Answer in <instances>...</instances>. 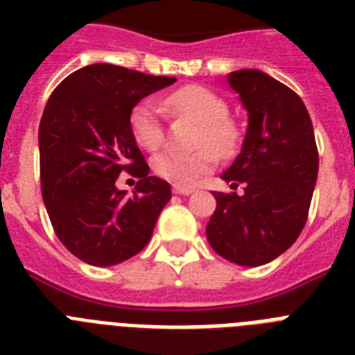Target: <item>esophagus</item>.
Wrapping results in <instances>:
<instances>
[{"mask_svg":"<svg viewBox=\"0 0 355 355\" xmlns=\"http://www.w3.org/2000/svg\"><path fill=\"white\" fill-rule=\"evenodd\" d=\"M173 191L178 195H189L193 193L195 188L193 186H186V184H173Z\"/></svg>","mask_w":355,"mask_h":355,"instance_id":"obj_1","label":"esophagus"}]
</instances>
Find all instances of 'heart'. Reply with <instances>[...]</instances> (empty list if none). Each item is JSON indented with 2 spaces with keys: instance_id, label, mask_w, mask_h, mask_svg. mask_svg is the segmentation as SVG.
<instances>
[{
  "instance_id": "heart-1",
  "label": "heart",
  "mask_w": 355,
  "mask_h": 355,
  "mask_svg": "<svg viewBox=\"0 0 355 355\" xmlns=\"http://www.w3.org/2000/svg\"><path fill=\"white\" fill-rule=\"evenodd\" d=\"M166 107L178 116L193 119L195 130L191 145L193 150H166L153 160V171L158 177L177 184H191L195 178L210 171L216 164V155L221 158L234 155L239 145V127L228 114V105L219 94L199 85L184 86L166 97ZM130 130L139 147L156 150L164 141V125L158 105L141 101L130 114Z\"/></svg>"
}]
</instances>
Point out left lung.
<instances>
[{"instance_id":"1","label":"left lung","mask_w":355,"mask_h":355,"mask_svg":"<svg viewBox=\"0 0 355 355\" xmlns=\"http://www.w3.org/2000/svg\"><path fill=\"white\" fill-rule=\"evenodd\" d=\"M248 112L243 147L221 178L243 193L214 191L217 208L206 227L211 248L245 267L286 252L308 221L319 150L302 99L258 69L228 75Z\"/></svg>"}]
</instances>
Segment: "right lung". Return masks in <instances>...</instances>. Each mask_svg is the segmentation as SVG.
<instances>
[{
    "label": "right lung",
    "instance_id": "1",
    "mask_svg": "<svg viewBox=\"0 0 355 355\" xmlns=\"http://www.w3.org/2000/svg\"><path fill=\"white\" fill-rule=\"evenodd\" d=\"M175 80L92 64L47 99L38 128L42 197L60 243L85 263L110 267L136 256L171 199V186L149 177L130 114ZM123 171L140 178L132 194L115 186Z\"/></svg>",
    "mask_w": 355,
    "mask_h": 355
}]
</instances>
